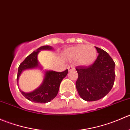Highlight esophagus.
<instances>
[{
  "label": "esophagus",
  "instance_id": "esophagus-1",
  "mask_svg": "<svg viewBox=\"0 0 130 130\" xmlns=\"http://www.w3.org/2000/svg\"><path fill=\"white\" fill-rule=\"evenodd\" d=\"M68 70H69V71H72V70H75V69L74 67H73L72 66H69L68 67Z\"/></svg>",
  "mask_w": 130,
  "mask_h": 130
}]
</instances>
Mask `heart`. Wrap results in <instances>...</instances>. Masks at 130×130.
Returning a JSON list of instances; mask_svg holds the SVG:
<instances>
[{
    "mask_svg": "<svg viewBox=\"0 0 130 130\" xmlns=\"http://www.w3.org/2000/svg\"><path fill=\"white\" fill-rule=\"evenodd\" d=\"M64 54L70 61L77 60L80 65L89 66L96 60L98 52L93 46L81 44L68 48Z\"/></svg>",
    "mask_w": 130,
    "mask_h": 130,
    "instance_id": "1",
    "label": "heart"
}]
</instances>
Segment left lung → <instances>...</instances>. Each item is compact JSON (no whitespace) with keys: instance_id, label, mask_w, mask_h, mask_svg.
Returning <instances> with one entry per match:
<instances>
[{"instance_id":"obj_1","label":"left lung","mask_w":130,"mask_h":130,"mask_svg":"<svg viewBox=\"0 0 130 130\" xmlns=\"http://www.w3.org/2000/svg\"><path fill=\"white\" fill-rule=\"evenodd\" d=\"M95 48L99 55L94 63L75 69L78 75L76 88L80 96L86 101L104 98L111 90L115 79V63L112 58L103 50Z\"/></svg>"}]
</instances>
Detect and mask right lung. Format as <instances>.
<instances>
[{
    "instance_id": "right-lung-1",
    "label": "right lung",
    "mask_w": 130,
    "mask_h": 130,
    "mask_svg": "<svg viewBox=\"0 0 130 130\" xmlns=\"http://www.w3.org/2000/svg\"><path fill=\"white\" fill-rule=\"evenodd\" d=\"M53 48L50 46H43L34 51L27 56L26 59L20 64L18 69L17 82H19L21 74L25 70L38 68L42 69L38 60V55L41 50H52ZM68 70L62 72H57L53 70L44 72V78L41 84L35 90L30 92H24L20 89L21 94L29 101L37 103H46L53 100L58 92L60 85L63 78L68 73Z\"/></svg>"
}]
</instances>
